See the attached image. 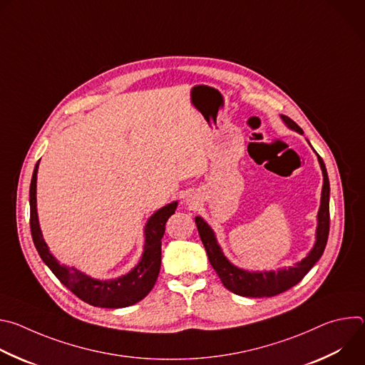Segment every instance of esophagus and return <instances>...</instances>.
I'll return each instance as SVG.
<instances>
[{"label":"esophagus","mask_w":365,"mask_h":365,"mask_svg":"<svg viewBox=\"0 0 365 365\" xmlns=\"http://www.w3.org/2000/svg\"><path fill=\"white\" fill-rule=\"evenodd\" d=\"M187 202H190V203H192V200H190V199H187Z\"/></svg>","instance_id":"34e87169"}]
</instances>
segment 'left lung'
<instances>
[{
  "mask_svg": "<svg viewBox=\"0 0 365 365\" xmlns=\"http://www.w3.org/2000/svg\"><path fill=\"white\" fill-rule=\"evenodd\" d=\"M283 123L293 131L303 134V130L289 117L280 115ZM317 153V151H315ZM318 155V162L321 165L322 176H324V185H322V193H321V206L318 211V225H317V241L309 251V254L300 259V262L294 263L292 267L279 269L277 272H248L244 269H240L234 266L230 259L222 252L221 245L217 241L214 230L207 225V222L196 217L195 222L200 235V240L203 242V247L206 250L210 263L217 272L218 277L221 279L222 284L232 293L244 296V297H272L276 294H280L294 284H297L307 272L314 267L318 259L322 257L324 250L327 247L328 235H329V179L328 172L325 168V163L321 155Z\"/></svg>",
  "mask_w": 365,
  "mask_h": 365,
  "instance_id": "left-lung-1",
  "label": "left lung"
}]
</instances>
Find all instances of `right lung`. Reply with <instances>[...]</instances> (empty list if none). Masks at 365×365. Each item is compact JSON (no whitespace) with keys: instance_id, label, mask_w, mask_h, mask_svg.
<instances>
[{"instance_id":"right-lung-1","label":"right lung","mask_w":365,"mask_h":365,"mask_svg":"<svg viewBox=\"0 0 365 365\" xmlns=\"http://www.w3.org/2000/svg\"><path fill=\"white\" fill-rule=\"evenodd\" d=\"M37 170L38 162L34 168L30 183V230L36 250L44 264L72 293L92 306L120 309L131 306L144 299L159 277L162 264V238L168 220L176 211L178 200L165 205L148 218L144 227V248L137 266L127 274L117 279L99 280L79 272L75 267L61 264L55 255L50 252L43 238L37 215Z\"/></svg>"}]
</instances>
